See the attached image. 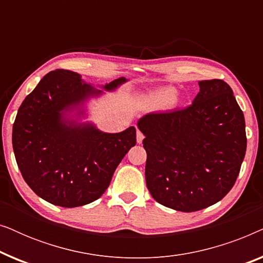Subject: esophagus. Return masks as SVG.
Listing matches in <instances>:
<instances>
[{"mask_svg": "<svg viewBox=\"0 0 263 263\" xmlns=\"http://www.w3.org/2000/svg\"><path fill=\"white\" fill-rule=\"evenodd\" d=\"M143 139H145V136H143V134L140 130L136 132V141H138V143H141L143 141Z\"/></svg>", "mask_w": 263, "mask_h": 263, "instance_id": "34e87169", "label": "esophagus"}]
</instances>
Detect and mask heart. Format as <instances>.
Masks as SVG:
<instances>
[{
  "label": "heart",
  "mask_w": 263,
  "mask_h": 263,
  "mask_svg": "<svg viewBox=\"0 0 263 263\" xmlns=\"http://www.w3.org/2000/svg\"><path fill=\"white\" fill-rule=\"evenodd\" d=\"M143 99L146 104L156 109L175 105L177 104V89L174 86H161V87L149 91Z\"/></svg>",
  "instance_id": "heart-1"
}]
</instances>
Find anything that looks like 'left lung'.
I'll return each instance as SVG.
<instances>
[{"label":"left lung","instance_id":"left-lung-1","mask_svg":"<svg viewBox=\"0 0 263 263\" xmlns=\"http://www.w3.org/2000/svg\"><path fill=\"white\" fill-rule=\"evenodd\" d=\"M189 107L148 114L138 121L145 135L146 184L153 199L179 212L220 201L235 184L247 149L243 111L225 81H199Z\"/></svg>","mask_w":263,"mask_h":263}]
</instances>
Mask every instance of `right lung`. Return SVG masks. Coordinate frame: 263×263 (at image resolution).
I'll list each match as a JSON object with an SVG mask.
<instances>
[{
    "label": "right lung",
    "mask_w": 263,
    "mask_h": 263,
    "mask_svg": "<svg viewBox=\"0 0 263 263\" xmlns=\"http://www.w3.org/2000/svg\"><path fill=\"white\" fill-rule=\"evenodd\" d=\"M127 81L121 77L96 87L79 73L56 69L24 99L13 124V149L25 182L39 197L73 208L103 195L135 146L136 130H100L87 121L88 105Z\"/></svg>",
    "instance_id": "right-lung-1"
}]
</instances>
